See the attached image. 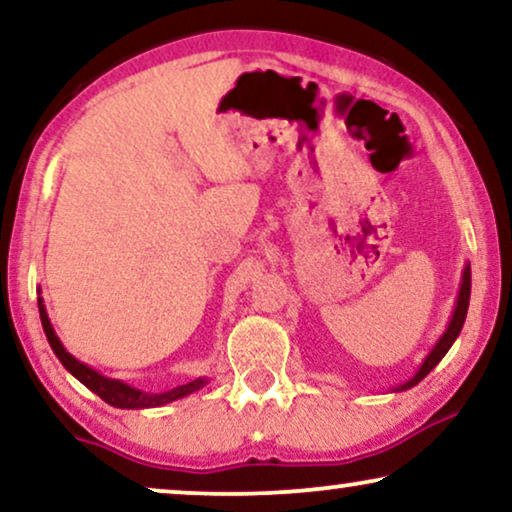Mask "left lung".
I'll use <instances>...</instances> for the list:
<instances>
[{"label":"left lung","instance_id":"left-lung-1","mask_svg":"<svg viewBox=\"0 0 512 512\" xmlns=\"http://www.w3.org/2000/svg\"><path fill=\"white\" fill-rule=\"evenodd\" d=\"M468 300H471V263H466L464 272H461V284H459V296H457V303H454V312H452V319L450 324H447L445 333L440 335L436 345H433V349L429 354H426V359L422 361V366H419V370L415 375L410 377L408 382H403L401 387H396L394 391H405L410 387H415V384H419L424 380L426 375L431 373L433 368L438 366L440 361H443V356L450 352V347L454 345V340L459 338L461 328H464V321H466V312H468Z\"/></svg>","mask_w":512,"mask_h":512}]
</instances>
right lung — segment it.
I'll list each match as a JSON object with an SVG mask.
<instances>
[{
	"label": "right lung",
	"mask_w": 512,
	"mask_h": 512,
	"mask_svg": "<svg viewBox=\"0 0 512 512\" xmlns=\"http://www.w3.org/2000/svg\"><path fill=\"white\" fill-rule=\"evenodd\" d=\"M37 305H39L41 326H44L48 345H51V349L55 352V356H58V359H60L62 366H65L69 373H72L81 384H86V387L93 391V394L100 396L104 403L114 405V408H121V410L158 408V405L172 403V401H177V398H184L188 394H193V391H198V389H202L207 384V377H198V380H193V382H188V384H181V387H174L170 391H160V394H149V391L135 389V387H130V384H125L121 380H114V377H107V375L97 373L95 368H90V366H86V363H81L79 359H74V356L65 349V345H62L60 338L53 331L51 319H48V314H46L44 298L39 296L37 298Z\"/></svg>",
	"instance_id": "add662e5"
}]
</instances>
